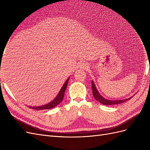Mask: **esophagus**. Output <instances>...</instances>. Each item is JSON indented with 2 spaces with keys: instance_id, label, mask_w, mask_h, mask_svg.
Here are the masks:
<instances>
[{
  "instance_id": "obj_1",
  "label": "esophagus",
  "mask_w": 150,
  "mask_h": 150,
  "mask_svg": "<svg viewBox=\"0 0 150 150\" xmlns=\"http://www.w3.org/2000/svg\"><path fill=\"white\" fill-rule=\"evenodd\" d=\"M79 67L81 68H84V69H86V68H87L88 67V66L87 64H86V63L83 62V63H81L79 65Z\"/></svg>"
}]
</instances>
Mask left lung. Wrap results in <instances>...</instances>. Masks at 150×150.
<instances>
[{
	"instance_id": "1",
	"label": "left lung",
	"mask_w": 150,
	"mask_h": 150,
	"mask_svg": "<svg viewBox=\"0 0 150 150\" xmlns=\"http://www.w3.org/2000/svg\"><path fill=\"white\" fill-rule=\"evenodd\" d=\"M92 84V90H93V95L94 98L96 99L98 101L99 103H101V104H104V105H115V104H118L124 103L126 101L129 100L133 96H131L130 98H128L125 99H120V100H110V99H107L106 98H104L103 97L100 93H99L98 91L96 86H95L93 81H92L91 82Z\"/></svg>"
}]
</instances>
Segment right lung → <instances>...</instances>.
I'll return each instance as SVG.
<instances>
[{"instance_id":"obj_1","label":"right lung","mask_w":150,"mask_h":150,"mask_svg":"<svg viewBox=\"0 0 150 150\" xmlns=\"http://www.w3.org/2000/svg\"><path fill=\"white\" fill-rule=\"evenodd\" d=\"M69 79V78L66 81V82L64 83V84H63L62 87L60 89L59 92L58 94L57 95V96L54 98L52 101H51L46 104H44V105H42V106H33V107L29 106V108L33 109V110H49V109L53 108L54 107H56V106H57L58 104H60L61 103V101L63 100L64 93H65V91L66 89Z\"/></svg>"}]
</instances>
